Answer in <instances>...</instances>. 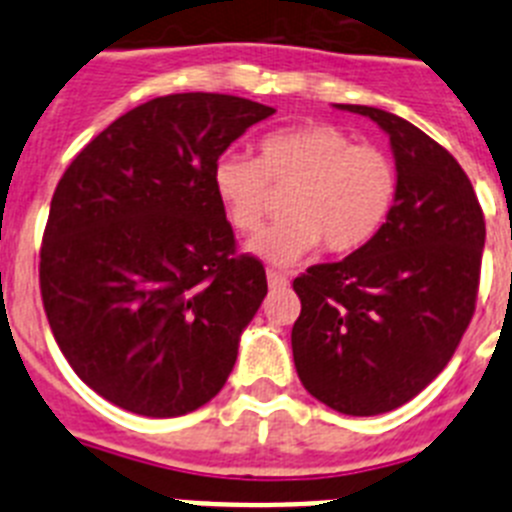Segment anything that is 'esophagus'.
Segmentation results:
<instances>
[{"instance_id":"esophagus-1","label":"esophagus","mask_w":512,"mask_h":512,"mask_svg":"<svg viewBox=\"0 0 512 512\" xmlns=\"http://www.w3.org/2000/svg\"><path fill=\"white\" fill-rule=\"evenodd\" d=\"M266 282H269L271 289H284V287H287V284H289V279L284 277L282 271L269 269V271H266Z\"/></svg>"}]
</instances>
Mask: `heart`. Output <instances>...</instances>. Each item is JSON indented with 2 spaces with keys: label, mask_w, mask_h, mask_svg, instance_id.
Masks as SVG:
<instances>
[{
  "label": "heart",
  "mask_w": 512,
  "mask_h": 512,
  "mask_svg": "<svg viewBox=\"0 0 512 512\" xmlns=\"http://www.w3.org/2000/svg\"><path fill=\"white\" fill-rule=\"evenodd\" d=\"M212 187L230 225L259 230L274 189L287 197V220L248 243V251L277 266L297 264L323 243L328 253H354L372 243L397 197L392 158L356 146L333 125H300L261 140L259 158L223 153L212 166Z\"/></svg>",
  "instance_id": "heart-1"
}]
</instances>
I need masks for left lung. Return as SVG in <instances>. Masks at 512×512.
Masks as SVG:
<instances>
[{"label": "left lung", "mask_w": 512, "mask_h": 512, "mask_svg": "<svg viewBox=\"0 0 512 512\" xmlns=\"http://www.w3.org/2000/svg\"><path fill=\"white\" fill-rule=\"evenodd\" d=\"M390 138L397 197L372 243L295 279L292 356L305 390L343 415H379L425 390L474 315L485 217L446 148L392 112L336 104Z\"/></svg>", "instance_id": "left-lung-1"}]
</instances>
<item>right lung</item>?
I'll list each match as a JSON object with an SVG mask.
<instances>
[{"instance_id":"right-lung-1","label":"right lung","mask_w":512,"mask_h":512,"mask_svg":"<svg viewBox=\"0 0 512 512\" xmlns=\"http://www.w3.org/2000/svg\"><path fill=\"white\" fill-rule=\"evenodd\" d=\"M277 110L230 94H169L104 128L61 176L40 248V292L81 382L146 418L223 390L266 297L235 256L212 166Z\"/></svg>"}]
</instances>
